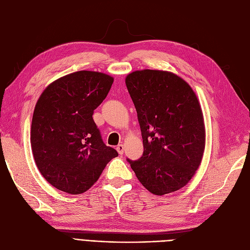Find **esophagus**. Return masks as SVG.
<instances>
[{
	"label": "esophagus",
	"mask_w": 250,
	"mask_h": 250,
	"mask_svg": "<svg viewBox=\"0 0 250 250\" xmlns=\"http://www.w3.org/2000/svg\"><path fill=\"white\" fill-rule=\"evenodd\" d=\"M116 149H117V151H118V153H119V154L122 155V154L124 153V146L122 145V144H120V145H118Z\"/></svg>",
	"instance_id": "obj_1"
}]
</instances>
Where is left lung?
I'll return each mask as SVG.
<instances>
[{
    "label": "left lung",
    "mask_w": 250,
    "mask_h": 250,
    "mask_svg": "<svg viewBox=\"0 0 250 250\" xmlns=\"http://www.w3.org/2000/svg\"><path fill=\"white\" fill-rule=\"evenodd\" d=\"M125 82L144 145L141 158L127 162L149 192L177 191L193 177L204 151L206 132L197 97L184 79L170 72L135 71Z\"/></svg>",
    "instance_id": "left-lung-1"
}]
</instances>
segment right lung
<instances>
[{"mask_svg":"<svg viewBox=\"0 0 250 250\" xmlns=\"http://www.w3.org/2000/svg\"><path fill=\"white\" fill-rule=\"evenodd\" d=\"M112 82L103 73L75 72L51 83L35 105L30 139L34 161L60 191L84 193L118 156L104 144L93 119Z\"/></svg>","mask_w":250,"mask_h":250,"instance_id":"add662e5","label":"right lung"}]
</instances>
